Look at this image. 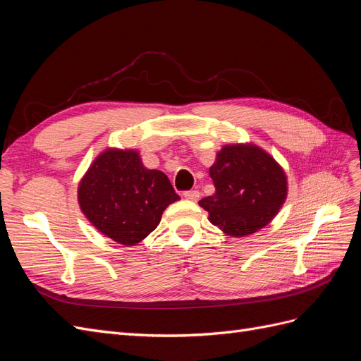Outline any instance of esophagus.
I'll list each match as a JSON object with an SVG mask.
<instances>
[{"mask_svg":"<svg viewBox=\"0 0 361 361\" xmlns=\"http://www.w3.org/2000/svg\"><path fill=\"white\" fill-rule=\"evenodd\" d=\"M183 197L188 199V200H199L200 197V192L197 190H190V191H183Z\"/></svg>","mask_w":361,"mask_h":361,"instance_id":"obj_1","label":"esophagus"}]
</instances>
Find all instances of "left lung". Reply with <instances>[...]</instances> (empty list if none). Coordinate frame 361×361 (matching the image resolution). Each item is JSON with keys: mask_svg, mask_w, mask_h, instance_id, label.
I'll use <instances>...</instances> for the list:
<instances>
[{"mask_svg": "<svg viewBox=\"0 0 361 361\" xmlns=\"http://www.w3.org/2000/svg\"><path fill=\"white\" fill-rule=\"evenodd\" d=\"M215 194L199 204L209 221L231 236H245L276 216L288 194L286 174L253 145L224 146L209 169Z\"/></svg>", "mask_w": 361, "mask_h": 361, "instance_id": "obj_1", "label": "left lung"}]
</instances>
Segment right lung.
<instances>
[{
  "label": "right lung",
  "mask_w": 361,
  "mask_h": 361,
  "mask_svg": "<svg viewBox=\"0 0 361 361\" xmlns=\"http://www.w3.org/2000/svg\"><path fill=\"white\" fill-rule=\"evenodd\" d=\"M176 200L179 195L166 174L147 170L135 150H105L78 187L84 215L123 245H135L154 232L164 209Z\"/></svg>",
  "instance_id": "add662e5"
}]
</instances>
